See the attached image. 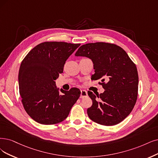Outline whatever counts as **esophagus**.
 Listing matches in <instances>:
<instances>
[{"mask_svg": "<svg viewBox=\"0 0 158 158\" xmlns=\"http://www.w3.org/2000/svg\"><path fill=\"white\" fill-rule=\"evenodd\" d=\"M87 92L85 90H81V96L80 98H85L87 96Z\"/></svg>", "mask_w": 158, "mask_h": 158, "instance_id": "obj_1", "label": "esophagus"}]
</instances>
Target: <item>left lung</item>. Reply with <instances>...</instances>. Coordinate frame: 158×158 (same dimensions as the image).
<instances>
[{
    "instance_id": "obj_1",
    "label": "left lung",
    "mask_w": 158,
    "mask_h": 158,
    "mask_svg": "<svg viewBox=\"0 0 158 158\" xmlns=\"http://www.w3.org/2000/svg\"><path fill=\"white\" fill-rule=\"evenodd\" d=\"M75 55L90 58L95 70L92 78L101 79L100 84L106 90L96 96L88 92L92 100V106L87 109L89 118L104 126L120 123L130 114L137 101L139 77L135 64L120 47L105 42L81 45Z\"/></svg>"
}]
</instances>
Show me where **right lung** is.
<instances>
[{"instance_id":"right-lung-1","label":"right lung","mask_w":158,"mask_h":158,"mask_svg":"<svg viewBox=\"0 0 158 158\" xmlns=\"http://www.w3.org/2000/svg\"><path fill=\"white\" fill-rule=\"evenodd\" d=\"M80 45L44 42L34 47L22 61L18 75L21 101L27 114L38 123L51 125L62 122L79 99V89L59 90L55 81Z\"/></svg>"}]
</instances>
